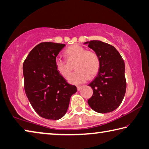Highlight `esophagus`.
<instances>
[{
	"mask_svg": "<svg viewBox=\"0 0 149 149\" xmlns=\"http://www.w3.org/2000/svg\"><path fill=\"white\" fill-rule=\"evenodd\" d=\"M82 88V86H77V91H80V89H81Z\"/></svg>",
	"mask_w": 149,
	"mask_h": 149,
	"instance_id": "1",
	"label": "esophagus"
}]
</instances>
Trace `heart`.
<instances>
[{"instance_id": "b5f03b06", "label": "heart", "mask_w": 149, "mask_h": 149, "mask_svg": "<svg viewBox=\"0 0 149 149\" xmlns=\"http://www.w3.org/2000/svg\"><path fill=\"white\" fill-rule=\"evenodd\" d=\"M65 55L68 62H75L77 70L70 75L69 82L73 84H80L86 82L90 78L96 76L100 67V61L96 53L86 51V48L75 44L65 50ZM55 67L57 72L65 79L69 77L71 67L59 57L55 59Z\"/></svg>"}]
</instances>
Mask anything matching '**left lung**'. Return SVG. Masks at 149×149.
<instances>
[{"label": "left lung", "instance_id": "1", "mask_svg": "<svg viewBox=\"0 0 149 149\" xmlns=\"http://www.w3.org/2000/svg\"><path fill=\"white\" fill-rule=\"evenodd\" d=\"M100 61L97 77L88 84L93 95L88 100L90 107L100 113L113 111L119 106L126 92L125 63L118 50L101 41H86Z\"/></svg>", "mask_w": 149, "mask_h": 149}]
</instances>
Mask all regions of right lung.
<instances>
[{"instance_id":"obj_1","label":"right lung","mask_w":149,"mask_h":149,"mask_svg":"<svg viewBox=\"0 0 149 149\" xmlns=\"http://www.w3.org/2000/svg\"><path fill=\"white\" fill-rule=\"evenodd\" d=\"M65 46L61 43H41L33 48L23 63L24 90L39 116L58 120L67 113L77 87L67 83L57 72L55 59Z\"/></svg>"}]
</instances>
